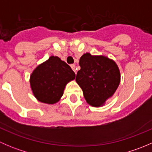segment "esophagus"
I'll return each instance as SVG.
<instances>
[{
    "mask_svg": "<svg viewBox=\"0 0 152 152\" xmlns=\"http://www.w3.org/2000/svg\"><path fill=\"white\" fill-rule=\"evenodd\" d=\"M70 67H71V68L73 69V71L75 72V73H76V65H74V64H73V65H70Z\"/></svg>",
    "mask_w": 152,
    "mask_h": 152,
    "instance_id": "obj_1",
    "label": "esophagus"
}]
</instances>
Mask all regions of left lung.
Returning a JSON list of instances; mask_svg holds the SVG:
<instances>
[{"label": "left lung", "instance_id": "1", "mask_svg": "<svg viewBox=\"0 0 152 152\" xmlns=\"http://www.w3.org/2000/svg\"><path fill=\"white\" fill-rule=\"evenodd\" d=\"M81 69L76 81L83 91L87 103L100 107L111 97L120 84V71L114 61L104 56L86 53L79 60Z\"/></svg>", "mask_w": 152, "mask_h": 152}]
</instances>
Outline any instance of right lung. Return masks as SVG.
<instances>
[{
  "mask_svg": "<svg viewBox=\"0 0 152 152\" xmlns=\"http://www.w3.org/2000/svg\"><path fill=\"white\" fill-rule=\"evenodd\" d=\"M76 75L71 67L57 56H50L32 73L30 84L35 97L42 103H56L64 89Z\"/></svg>",
  "mask_w": 152,
  "mask_h": 152,
  "instance_id": "1",
  "label": "right lung"
}]
</instances>
